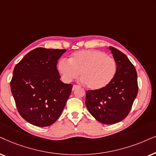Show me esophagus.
<instances>
[{"label":"esophagus","mask_w":156,"mask_h":156,"mask_svg":"<svg viewBox=\"0 0 156 156\" xmlns=\"http://www.w3.org/2000/svg\"><path fill=\"white\" fill-rule=\"evenodd\" d=\"M78 86H77V85H73V86L72 90H74L75 89H76L77 88H78Z\"/></svg>","instance_id":"obj_1"}]
</instances>
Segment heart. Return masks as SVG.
<instances>
[{
	"mask_svg": "<svg viewBox=\"0 0 156 156\" xmlns=\"http://www.w3.org/2000/svg\"><path fill=\"white\" fill-rule=\"evenodd\" d=\"M58 69L63 80L71 82L79 76L81 81L91 90H101L112 82L117 71L114 58L104 52L84 50L74 53L69 60L61 59Z\"/></svg>",
	"mask_w": 156,
	"mask_h": 156,
	"instance_id": "obj_1",
	"label": "heart"
}]
</instances>
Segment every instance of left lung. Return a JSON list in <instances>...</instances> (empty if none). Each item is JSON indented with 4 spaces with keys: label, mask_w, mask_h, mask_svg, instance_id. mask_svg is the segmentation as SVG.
Listing matches in <instances>:
<instances>
[{
    "label": "left lung",
    "mask_w": 156,
    "mask_h": 156,
    "mask_svg": "<svg viewBox=\"0 0 156 156\" xmlns=\"http://www.w3.org/2000/svg\"><path fill=\"white\" fill-rule=\"evenodd\" d=\"M117 71L108 86L101 90H87L86 105L100 123L111 125L125 119L138 94V76L134 66L125 54L110 46Z\"/></svg>",
    "instance_id": "1"
}]
</instances>
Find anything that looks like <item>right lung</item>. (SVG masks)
I'll return each mask as SVG.
<instances>
[{"mask_svg": "<svg viewBox=\"0 0 156 156\" xmlns=\"http://www.w3.org/2000/svg\"><path fill=\"white\" fill-rule=\"evenodd\" d=\"M66 51L37 48L14 68L11 93L18 113L32 125L51 126L63 112L73 88L60 80L56 67Z\"/></svg>", "mask_w": 156, "mask_h": 156, "instance_id": "right-lung-1", "label": "right lung"}]
</instances>
